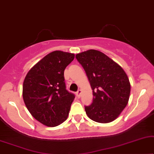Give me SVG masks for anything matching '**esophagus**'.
<instances>
[{
    "instance_id": "34e87169",
    "label": "esophagus",
    "mask_w": 154,
    "mask_h": 154,
    "mask_svg": "<svg viewBox=\"0 0 154 154\" xmlns=\"http://www.w3.org/2000/svg\"><path fill=\"white\" fill-rule=\"evenodd\" d=\"M81 94H82V91H81L80 89L78 90V91L76 92V95H77V97H78V98H80Z\"/></svg>"
}]
</instances>
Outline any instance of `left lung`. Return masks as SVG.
Returning <instances> with one entry per match:
<instances>
[{
    "label": "left lung",
    "instance_id": "left-lung-1",
    "mask_svg": "<svg viewBox=\"0 0 154 154\" xmlns=\"http://www.w3.org/2000/svg\"><path fill=\"white\" fill-rule=\"evenodd\" d=\"M75 58L85 69L93 91V101L85 106L87 116L94 121H113L128 105L130 83L123 69L101 51L89 50Z\"/></svg>",
    "mask_w": 154,
    "mask_h": 154
}]
</instances>
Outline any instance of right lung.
Returning <instances> with one entry per match:
<instances>
[{
  "mask_svg": "<svg viewBox=\"0 0 154 154\" xmlns=\"http://www.w3.org/2000/svg\"><path fill=\"white\" fill-rule=\"evenodd\" d=\"M74 58L73 53L53 51L26 74L24 102L32 116L44 125L58 126L67 118L75 96L66 89L64 71Z\"/></svg>",
  "mask_w": 154,
  "mask_h": 154,
  "instance_id": "obj_1",
  "label": "right lung"
}]
</instances>
